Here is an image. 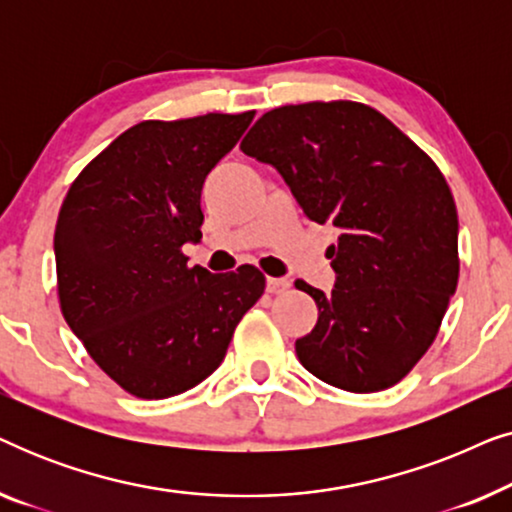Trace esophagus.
Segmentation results:
<instances>
[{"label": "esophagus", "instance_id": "1", "mask_svg": "<svg viewBox=\"0 0 512 512\" xmlns=\"http://www.w3.org/2000/svg\"><path fill=\"white\" fill-rule=\"evenodd\" d=\"M289 286H291L289 279H279V277H268V282H265V289L270 293H284Z\"/></svg>", "mask_w": 512, "mask_h": 512}]
</instances>
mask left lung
Segmentation results:
<instances>
[{"mask_svg":"<svg viewBox=\"0 0 512 512\" xmlns=\"http://www.w3.org/2000/svg\"><path fill=\"white\" fill-rule=\"evenodd\" d=\"M275 167L310 221L338 230L326 256L335 286L298 279L319 307L296 340L314 377L370 394L394 387L436 340L459 279V219L436 163L359 102L272 109L242 139Z\"/></svg>","mask_w":512,"mask_h":512,"instance_id":"8db88e82","label":"left lung"}]
</instances>
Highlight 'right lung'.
<instances>
[{"mask_svg": "<svg viewBox=\"0 0 512 512\" xmlns=\"http://www.w3.org/2000/svg\"><path fill=\"white\" fill-rule=\"evenodd\" d=\"M251 121L254 111L132 125L62 202L53 240L62 317L132 396H177L212 375L263 296L254 265L212 275L181 254L202 237L207 174Z\"/></svg>", "mask_w": 512, "mask_h": 512, "instance_id": "add662e5", "label": "right lung"}]
</instances>
